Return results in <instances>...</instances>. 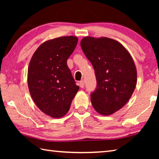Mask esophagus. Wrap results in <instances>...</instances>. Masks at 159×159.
I'll return each mask as SVG.
<instances>
[{
  "label": "esophagus",
  "mask_w": 159,
  "mask_h": 159,
  "mask_svg": "<svg viewBox=\"0 0 159 159\" xmlns=\"http://www.w3.org/2000/svg\"><path fill=\"white\" fill-rule=\"evenodd\" d=\"M79 86L81 87V88H83L84 86H85V81H84V80H80L79 82Z\"/></svg>",
  "instance_id": "esophagus-1"
}]
</instances>
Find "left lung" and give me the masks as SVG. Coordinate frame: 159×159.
Here are the masks:
<instances>
[{"instance_id": "obj_1", "label": "left lung", "mask_w": 159, "mask_h": 159, "mask_svg": "<svg viewBox=\"0 0 159 159\" xmlns=\"http://www.w3.org/2000/svg\"><path fill=\"white\" fill-rule=\"evenodd\" d=\"M80 46L95 70L96 89L91 102L98 113L109 116L130 98L137 84V69L130 53L113 39L85 37Z\"/></svg>"}]
</instances>
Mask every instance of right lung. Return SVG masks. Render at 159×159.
I'll return each mask as SVG.
<instances>
[{
	"instance_id": "obj_1",
	"label": "right lung",
	"mask_w": 159,
	"mask_h": 159,
	"mask_svg": "<svg viewBox=\"0 0 159 159\" xmlns=\"http://www.w3.org/2000/svg\"><path fill=\"white\" fill-rule=\"evenodd\" d=\"M78 38L64 36L43 42L33 54L28 69L32 99L43 113L60 118L68 112L79 87L67 65Z\"/></svg>"
}]
</instances>
